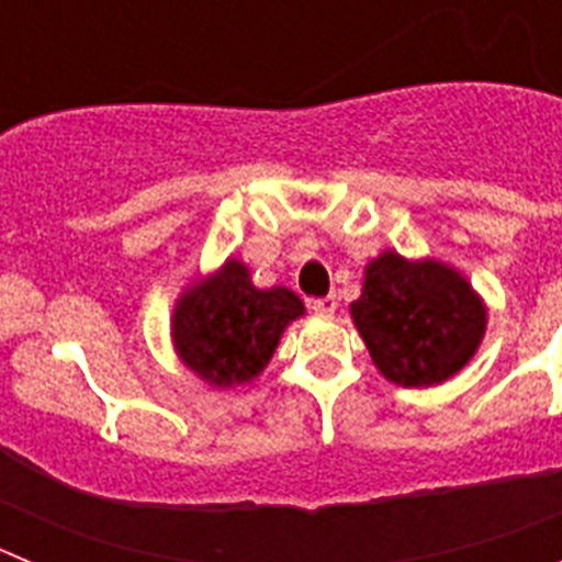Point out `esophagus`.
<instances>
[{"mask_svg":"<svg viewBox=\"0 0 562 562\" xmlns=\"http://www.w3.org/2000/svg\"><path fill=\"white\" fill-rule=\"evenodd\" d=\"M312 312H315V315H321V317H329V315H335V310H337V295H324V297H315V301H312Z\"/></svg>","mask_w":562,"mask_h":562,"instance_id":"34e87169","label":"esophagus"}]
</instances>
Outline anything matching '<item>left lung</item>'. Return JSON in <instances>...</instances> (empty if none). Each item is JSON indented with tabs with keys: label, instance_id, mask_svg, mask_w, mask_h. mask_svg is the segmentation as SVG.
I'll use <instances>...</instances> for the list:
<instances>
[{
	"label": "left lung",
	"instance_id": "obj_1",
	"mask_svg": "<svg viewBox=\"0 0 562 562\" xmlns=\"http://www.w3.org/2000/svg\"><path fill=\"white\" fill-rule=\"evenodd\" d=\"M351 317L380 374L405 389L459 374L486 329L484 301L459 270L394 250L369 261Z\"/></svg>",
	"mask_w": 562,
	"mask_h": 562
}]
</instances>
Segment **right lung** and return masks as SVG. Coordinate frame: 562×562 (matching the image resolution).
<instances>
[{"instance_id": "right-lung-1", "label": "right lung", "mask_w": 562, "mask_h": 562, "mask_svg": "<svg viewBox=\"0 0 562 562\" xmlns=\"http://www.w3.org/2000/svg\"><path fill=\"white\" fill-rule=\"evenodd\" d=\"M304 301L286 286L258 290L250 270L227 258L213 276L193 281L173 306L171 340L177 357L216 389L256 380L276 355Z\"/></svg>"}]
</instances>
